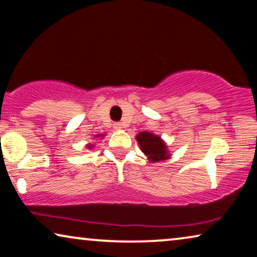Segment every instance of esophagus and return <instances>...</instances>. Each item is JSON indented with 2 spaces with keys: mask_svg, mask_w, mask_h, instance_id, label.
<instances>
[{
  "mask_svg": "<svg viewBox=\"0 0 257 257\" xmlns=\"http://www.w3.org/2000/svg\"><path fill=\"white\" fill-rule=\"evenodd\" d=\"M114 129H116V131H119V129H122L121 123H119V122L114 123Z\"/></svg>",
  "mask_w": 257,
  "mask_h": 257,
  "instance_id": "obj_1",
  "label": "esophagus"
}]
</instances>
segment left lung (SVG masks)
Segmentation results:
<instances>
[{
    "label": "left lung",
    "instance_id": "obj_1",
    "mask_svg": "<svg viewBox=\"0 0 257 257\" xmlns=\"http://www.w3.org/2000/svg\"><path fill=\"white\" fill-rule=\"evenodd\" d=\"M136 140L150 162H160L169 159L170 154L167 149V145L160 136L154 135L153 133L142 132L136 135Z\"/></svg>",
    "mask_w": 257,
    "mask_h": 257
}]
</instances>
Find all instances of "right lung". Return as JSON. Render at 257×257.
Returning <instances> with one entry per match:
<instances>
[{
    "label": "right lung",
    "instance_id": "right-lung-1",
    "mask_svg": "<svg viewBox=\"0 0 257 257\" xmlns=\"http://www.w3.org/2000/svg\"><path fill=\"white\" fill-rule=\"evenodd\" d=\"M96 136H98V135H96ZM100 136L102 138V136H104V135H100ZM91 148H93V146H91V145H88V149H91Z\"/></svg>",
    "mask_w": 257,
    "mask_h": 257
}]
</instances>
